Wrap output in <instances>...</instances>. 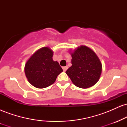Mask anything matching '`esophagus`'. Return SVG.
<instances>
[{
	"label": "esophagus",
	"mask_w": 127,
	"mask_h": 127,
	"mask_svg": "<svg viewBox=\"0 0 127 127\" xmlns=\"http://www.w3.org/2000/svg\"><path fill=\"white\" fill-rule=\"evenodd\" d=\"M68 67L67 66H64V67H63V70L64 72H65V71L67 70Z\"/></svg>",
	"instance_id": "esophagus-1"
}]
</instances>
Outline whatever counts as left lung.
Listing matches in <instances>:
<instances>
[{"mask_svg": "<svg viewBox=\"0 0 127 127\" xmlns=\"http://www.w3.org/2000/svg\"><path fill=\"white\" fill-rule=\"evenodd\" d=\"M71 56L72 65L65 73L74 85L81 88L95 85L102 71L101 63L95 52L82 45L71 52Z\"/></svg>", "mask_w": 127, "mask_h": 127, "instance_id": "8db88e82", "label": "left lung"}]
</instances>
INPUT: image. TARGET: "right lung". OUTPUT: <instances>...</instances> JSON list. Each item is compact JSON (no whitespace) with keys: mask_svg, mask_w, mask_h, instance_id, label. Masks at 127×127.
Instances as JSON below:
<instances>
[{"mask_svg":"<svg viewBox=\"0 0 127 127\" xmlns=\"http://www.w3.org/2000/svg\"><path fill=\"white\" fill-rule=\"evenodd\" d=\"M53 51L43 47L36 51L25 65L24 72L27 80L37 88H44L55 82L63 71L59 63L52 60Z\"/></svg>","mask_w":127,"mask_h":127,"instance_id":"1","label":"right lung"}]
</instances>
